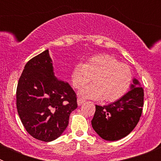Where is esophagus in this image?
Wrapping results in <instances>:
<instances>
[{
	"mask_svg": "<svg viewBox=\"0 0 161 161\" xmlns=\"http://www.w3.org/2000/svg\"><path fill=\"white\" fill-rule=\"evenodd\" d=\"M85 102V101L84 100V99H82V98H78V99H77L78 106H81L82 104H83Z\"/></svg>",
	"mask_w": 161,
	"mask_h": 161,
	"instance_id": "34e87169",
	"label": "esophagus"
}]
</instances>
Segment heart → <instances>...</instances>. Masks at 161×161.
I'll list each match as a JSON object with an SVG mask.
<instances>
[{
	"instance_id": "b5f03b06",
	"label": "heart",
	"mask_w": 161,
	"mask_h": 161,
	"mask_svg": "<svg viewBox=\"0 0 161 161\" xmlns=\"http://www.w3.org/2000/svg\"><path fill=\"white\" fill-rule=\"evenodd\" d=\"M72 83L75 89H80L91 81L93 85L81 91L87 97L101 98L102 102H114L124 96L130 87L132 73L126 64L119 63L108 55H97L78 64L72 72Z\"/></svg>"
}]
</instances>
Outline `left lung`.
<instances>
[{"instance_id":"1","label":"left lung","mask_w":161,"mask_h":161,"mask_svg":"<svg viewBox=\"0 0 161 161\" xmlns=\"http://www.w3.org/2000/svg\"><path fill=\"white\" fill-rule=\"evenodd\" d=\"M143 89L136 79L130 90L107 106H97L91 121L93 130L105 140L115 141L126 137L139 123L143 106Z\"/></svg>"}]
</instances>
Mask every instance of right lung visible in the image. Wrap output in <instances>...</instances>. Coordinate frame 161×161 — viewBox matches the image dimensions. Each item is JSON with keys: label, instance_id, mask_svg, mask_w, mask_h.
I'll return each instance as SVG.
<instances>
[{"label": "right lung", "instance_id": "add662e5", "mask_svg": "<svg viewBox=\"0 0 161 161\" xmlns=\"http://www.w3.org/2000/svg\"><path fill=\"white\" fill-rule=\"evenodd\" d=\"M48 50L28 61L17 87V109L26 131L44 142L55 140L77 108L76 94L53 72Z\"/></svg>", "mask_w": 161, "mask_h": 161}]
</instances>
